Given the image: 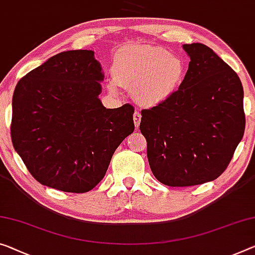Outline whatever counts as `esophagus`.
I'll list each match as a JSON object with an SVG mask.
<instances>
[{"label": "esophagus", "instance_id": "obj_1", "mask_svg": "<svg viewBox=\"0 0 255 255\" xmlns=\"http://www.w3.org/2000/svg\"><path fill=\"white\" fill-rule=\"evenodd\" d=\"M133 121H134L135 128H138L140 125V121H141V114H140L139 111L134 112V114H133Z\"/></svg>", "mask_w": 255, "mask_h": 255}]
</instances>
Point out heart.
<instances>
[{
  "instance_id": "1",
  "label": "heart",
  "mask_w": 255,
  "mask_h": 255,
  "mask_svg": "<svg viewBox=\"0 0 255 255\" xmlns=\"http://www.w3.org/2000/svg\"><path fill=\"white\" fill-rule=\"evenodd\" d=\"M109 84L134 91L135 99L146 106H155L177 91L185 76V64L167 50L151 45H127L115 53Z\"/></svg>"
}]
</instances>
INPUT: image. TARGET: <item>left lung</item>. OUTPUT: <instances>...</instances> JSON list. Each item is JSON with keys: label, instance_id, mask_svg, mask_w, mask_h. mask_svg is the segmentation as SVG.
<instances>
[{"label": "left lung", "instance_id": "1", "mask_svg": "<svg viewBox=\"0 0 255 255\" xmlns=\"http://www.w3.org/2000/svg\"><path fill=\"white\" fill-rule=\"evenodd\" d=\"M183 49L190 61L179 89L141 111L140 131L151 172L170 187L220 177L245 130L244 91L236 72L202 43Z\"/></svg>", "mask_w": 255, "mask_h": 255}]
</instances>
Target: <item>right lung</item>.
Wrapping results in <instances>:
<instances>
[{"label":"right lung","instance_id":"add662e5","mask_svg":"<svg viewBox=\"0 0 255 255\" xmlns=\"http://www.w3.org/2000/svg\"><path fill=\"white\" fill-rule=\"evenodd\" d=\"M91 50L51 57L20 78L12 97L11 140L42 185L83 194L104 179L112 156L134 131L130 104L107 109Z\"/></svg>","mask_w":255,"mask_h":255}]
</instances>
